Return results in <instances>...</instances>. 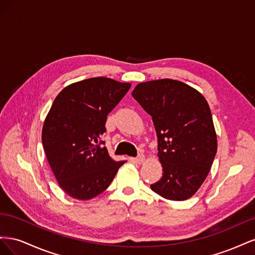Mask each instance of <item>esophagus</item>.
Masks as SVG:
<instances>
[{"mask_svg":"<svg viewBox=\"0 0 255 255\" xmlns=\"http://www.w3.org/2000/svg\"><path fill=\"white\" fill-rule=\"evenodd\" d=\"M134 160H135V163H137V164H141L144 161V155H143V154H139V155L134 158Z\"/></svg>","mask_w":255,"mask_h":255,"instance_id":"1","label":"esophagus"}]
</instances>
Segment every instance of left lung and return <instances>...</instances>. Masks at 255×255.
<instances>
[{
	"label": "left lung",
	"instance_id": "left-lung-1",
	"mask_svg": "<svg viewBox=\"0 0 255 255\" xmlns=\"http://www.w3.org/2000/svg\"><path fill=\"white\" fill-rule=\"evenodd\" d=\"M132 96L152 117L157 135L164 173L151 184V189L173 201L194 196L217 152V136L205 98L185 83L170 79L138 84Z\"/></svg>",
	"mask_w": 255,
	"mask_h": 255
}]
</instances>
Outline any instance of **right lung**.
Returning a JSON list of instances; mask_svg holds the SVG:
<instances>
[{"instance_id": "right-lung-1", "label": "right lung", "mask_w": 255, "mask_h": 255, "mask_svg": "<svg viewBox=\"0 0 255 255\" xmlns=\"http://www.w3.org/2000/svg\"><path fill=\"white\" fill-rule=\"evenodd\" d=\"M129 87L100 76L69 85L54 100L44 120L42 144L60 188L70 197H97L126 163L110 156L102 136L107 115Z\"/></svg>"}]
</instances>
